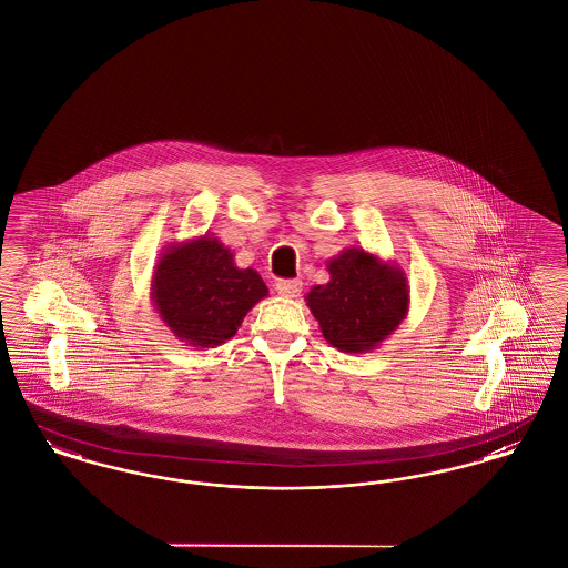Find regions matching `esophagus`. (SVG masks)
Here are the masks:
<instances>
[{
	"instance_id": "34e87169",
	"label": "esophagus",
	"mask_w": 568,
	"mask_h": 568,
	"mask_svg": "<svg viewBox=\"0 0 568 568\" xmlns=\"http://www.w3.org/2000/svg\"><path fill=\"white\" fill-rule=\"evenodd\" d=\"M276 294L283 297H296L302 292V281H276Z\"/></svg>"
}]
</instances>
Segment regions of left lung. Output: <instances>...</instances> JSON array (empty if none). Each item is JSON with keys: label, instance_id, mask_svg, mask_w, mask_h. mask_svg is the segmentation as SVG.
<instances>
[{"label": "left lung", "instance_id": "1", "mask_svg": "<svg viewBox=\"0 0 568 568\" xmlns=\"http://www.w3.org/2000/svg\"><path fill=\"white\" fill-rule=\"evenodd\" d=\"M329 281L304 296L325 341L343 353H371L408 315V278L396 262L349 246L327 260Z\"/></svg>", "mask_w": 568, "mask_h": 568}]
</instances>
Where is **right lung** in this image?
<instances>
[{"instance_id": "add662e5", "label": "right lung", "mask_w": 568, "mask_h": 568, "mask_svg": "<svg viewBox=\"0 0 568 568\" xmlns=\"http://www.w3.org/2000/svg\"><path fill=\"white\" fill-rule=\"evenodd\" d=\"M266 296L260 272L239 268L234 253L213 234L168 244L151 278L160 320L181 343L200 349L230 341Z\"/></svg>"}]
</instances>
